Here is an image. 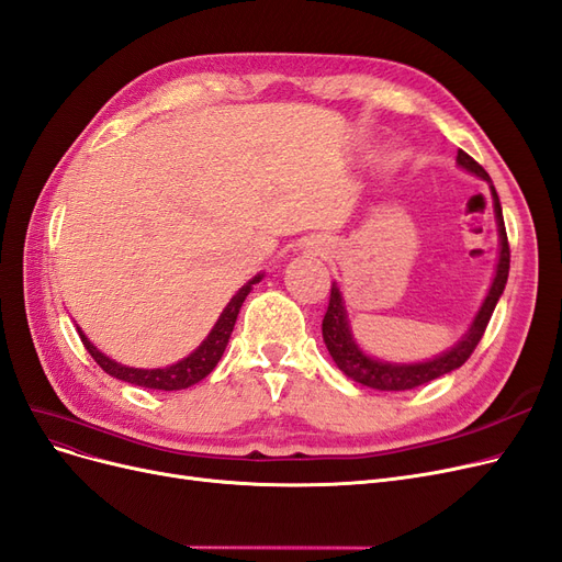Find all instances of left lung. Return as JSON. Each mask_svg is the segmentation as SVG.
<instances>
[{"label":"left lung","mask_w":562,"mask_h":562,"mask_svg":"<svg viewBox=\"0 0 562 562\" xmlns=\"http://www.w3.org/2000/svg\"><path fill=\"white\" fill-rule=\"evenodd\" d=\"M456 162H458V167L474 173V177L491 183L493 211H495V223H497V235H499V256H497V265H495L493 283L488 288L486 297H483L479 312L474 314L468 333L462 335L451 348H447L443 353H439L430 360H423V362H389V360H379V358L367 356L358 346V341L353 339L341 290L337 283H333L330 304H327V312L323 316V341L339 370L348 379H353L356 383L367 385V389L412 391V389H418V385H423V383L435 381L443 374L458 370L460 364H465V360L472 356L476 344L481 341L483 333H486V325L495 312V304H497L499 295L505 293L507 277H509V241H507L505 218H502L499 198H497V192L493 188V181L486 173V169H483L476 160H472L465 150H458Z\"/></svg>","instance_id":"1"}]
</instances>
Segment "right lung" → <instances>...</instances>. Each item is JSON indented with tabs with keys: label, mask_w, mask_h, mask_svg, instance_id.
Returning a JSON list of instances; mask_svg holds the SVG:
<instances>
[{
	"label": "right lung",
	"mask_w": 562,
	"mask_h": 562,
	"mask_svg": "<svg viewBox=\"0 0 562 562\" xmlns=\"http://www.w3.org/2000/svg\"><path fill=\"white\" fill-rule=\"evenodd\" d=\"M265 274H258L250 279L246 285H241L237 290V295H232V300L227 302V306L223 308V314L218 316L216 325L211 327V333L206 335V339L192 351L188 358L173 362L169 367H158V370H139V367H127L111 360L109 356H104L100 348H97L86 335L81 327H76L79 330V337L83 341V346L88 348V353L94 358V362L102 367V370L113 376V379H121L125 383H134V385H142V389H153V391H183L190 389L192 383L202 381L204 376H209L214 372V367L218 364V360L225 353V346L229 341L232 330H235V323L239 316V308L246 300V295L254 290V285L258 281H262Z\"/></svg>",
	"instance_id": "add662e5"
}]
</instances>
